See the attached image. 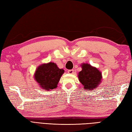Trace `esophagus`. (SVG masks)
<instances>
[{"label":"esophagus","mask_w":132,"mask_h":132,"mask_svg":"<svg viewBox=\"0 0 132 132\" xmlns=\"http://www.w3.org/2000/svg\"><path fill=\"white\" fill-rule=\"evenodd\" d=\"M68 73L69 74H72L74 73V70H69L68 71Z\"/></svg>","instance_id":"34e87169"}]
</instances>
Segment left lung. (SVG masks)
<instances>
[{
	"label": "left lung",
	"mask_w": 132,
	"mask_h": 132,
	"mask_svg": "<svg viewBox=\"0 0 132 132\" xmlns=\"http://www.w3.org/2000/svg\"><path fill=\"white\" fill-rule=\"evenodd\" d=\"M82 70L79 72L78 78L80 82L86 89L92 90L99 86L102 79V74L96 68L91 66L89 64H82Z\"/></svg>",
	"instance_id": "1"
}]
</instances>
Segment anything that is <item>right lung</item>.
I'll list each match as a JSON object with an SVG mask.
<instances>
[{
    "label": "right lung",
    "mask_w": 132,
    "mask_h": 132,
    "mask_svg": "<svg viewBox=\"0 0 132 132\" xmlns=\"http://www.w3.org/2000/svg\"><path fill=\"white\" fill-rule=\"evenodd\" d=\"M64 70L59 69L53 62L43 64L37 69L35 74V80L44 89L50 90L57 87Z\"/></svg>",
    "instance_id": "1"
}]
</instances>
